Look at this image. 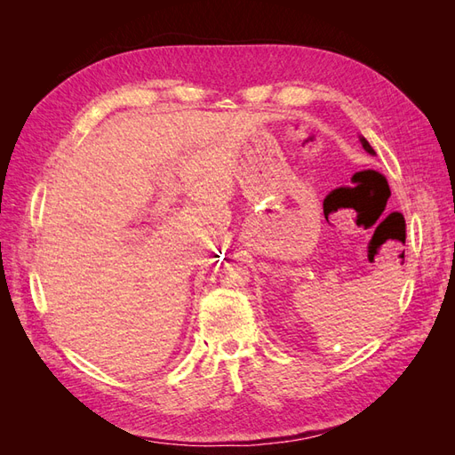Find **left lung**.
<instances>
[{"mask_svg":"<svg viewBox=\"0 0 455 455\" xmlns=\"http://www.w3.org/2000/svg\"><path fill=\"white\" fill-rule=\"evenodd\" d=\"M361 144H363V148H364V149L368 151V154H370V156H376V151H374V148H371V146L368 144V140L364 139V136H361Z\"/></svg>","mask_w":455,"mask_h":455,"instance_id":"8db88e82","label":"left lung"}]
</instances>
